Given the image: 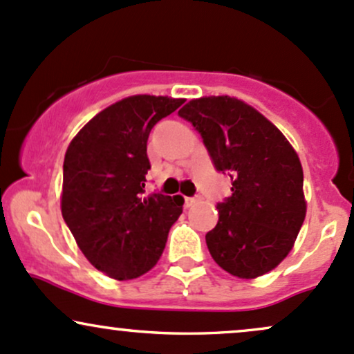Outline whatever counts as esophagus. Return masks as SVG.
Wrapping results in <instances>:
<instances>
[{
    "instance_id": "34e87169",
    "label": "esophagus",
    "mask_w": 354,
    "mask_h": 354,
    "mask_svg": "<svg viewBox=\"0 0 354 354\" xmlns=\"http://www.w3.org/2000/svg\"><path fill=\"white\" fill-rule=\"evenodd\" d=\"M197 202H198V197L197 196L196 197H185L184 198V205H185V207H192V205L197 204Z\"/></svg>"
}]
</instances>
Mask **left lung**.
Here are the masks:
<instances>
[{"instance_id":"8db88e82","label":"left lung","mask_w":354,"mask_h":354,"mask_svg":"<svg viewBox=\"0 0 354 354\" xmlns=\"http://www.w3.org/2000/svg\"><path fill=\"white\" fill-rule=\"evenodd\" d=\"M178 115L201 133L232 194L217 204L219 221L205 234L224 271L254 279L288 256L306 217L303 167L288 138L263 113L234 97L190 100Z\"/></svg>"}]
</instances>
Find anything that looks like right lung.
<instances>
[{"label": "right lung", "instance_id": "obj_1", "mask_svg": "<svg viewBox=\"0 0 354 354\" xmlns=\"http://www.w3.org/2000/svg\"><path fill=\"white\" fill-rule=\"evenodd\" d=\"M184 102L124 98L95 115L65 153L62 216L91 266L113 279L150 271L182 214V196H145V176L150 130Z\"/></svg>", "mask_w": 354, "mask_h": 354}]
</instances>
